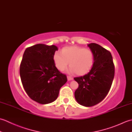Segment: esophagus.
<instances>
[{
  "label": "esophagus",
  "instance_id": "esophagus-1",
  "mask_svg": "<svg viewBox=\"0 0 132 132\" xmlns=\"http://www.w3.org/2000/svg\"><path fill=\"white\" fill-rule=\"evenodd\" d=\"M68 78V80H69V81H70V80H73V78H71V77H67Z\"/></svg>",
  "mask_w": 132,
  "mask_h": 132
}]
</instances>
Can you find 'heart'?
Returning <instances> with one entry per match:
<instances>
[{
  "instance_id": "1",
  "label": "heart",
  "mask_w": 132,
  "mask_h": 132,
  "mask_svg": "<svg viewBox=\"0 0 132 132\" xmlns=\"http://www.w3.org/2000/svg\"><path fill=\"white\" fill-rule=\"evenodd\" d=\"M55 66L60 71L68 68L69 63L70 72L78 75H84L91 70L94 63V54L89 49L78 46L64 47L62 54L55 52L53 56Z\"/></svg>"
}]
</instances>
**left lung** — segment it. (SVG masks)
Wrapping results in <instances>:
<instances>
[{
  "instance_id": "left-lung-1",
  "label": "left lung",
  "mask_w": 132,
  "mask_h": 132,
  "mask_svg": "<svg viewBox=\"0 0 132 132\" xmlns=\"http://www.w3.org/2000/svg\"><path fill=\"white\" fill-rule=\"evenodd\" d=\"M88 46L94 53V65L87 74L74 78L79 85L75 91V98L79 104L85 106H94L104 99L114 75L111 53L97 44L91 43Z\"/></svg>"
}]
</instances>
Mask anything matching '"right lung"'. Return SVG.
Wrapping results in <instances>:
<instances>
[{
	"label": "right lung",
	"mask_w": 132,
	"mask_h": 132,
	"mask_svg": "<svg viewBox=\"0 0 132 132\" xmlns=\"http://www.w3.org/2000/svg\"><path fill=\"white\" fill-rule=\"evenodd\" d=\"M56 50L55 45L41 44L28 47L20 67L25 91L30 99L42 104L57 99L61 87L68 80L55 66L53 56Z\"/></svg>",
	"instance_id": "1"
}]
</instances>
